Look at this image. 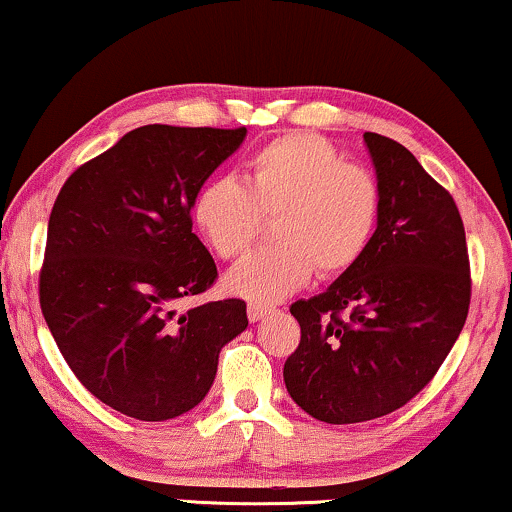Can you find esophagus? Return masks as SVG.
Returning a JSON list of instances; mask_svg holds the SVG:
<instances>
[{"label": "esophagus", "instance_id": "34e87169", "mask_svg": "<svg viewBox=\"0 0 512 512\" xmlns=\"http://www.w3.org/2000/svg\"><path fill=\"white\" fill-rule=\"evenodd\" d=\"M270 308L268 306H261V304H249V308H246V315H249L251 323H256V320H261L263 315H268Z\"/></svg>", "mask_w": 512, "mask_h": 512}]
</instances>
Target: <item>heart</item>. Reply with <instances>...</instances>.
I'll list each match as a JSON object with an SVG mask.
<instances>
[{"instance_id":"1","label":"heart","mask_w":512,"mask_h":512,"mask_svg":"<svg viewBox=\"0 0 512 512\" xmlns=\"http://www.w3.org/2000/svg\"><path fill=\"white\" fill-rule=\"evenodd\" d=\"M382 216V185L325 137L289 132L246 163L244 185L213 178L197 189L192 220L211 251L235 261L273 220L275 246L246 256L225 277L227 292L273 304L320 277L349 273L370 249Z\"/></svg>"}]
</instances>
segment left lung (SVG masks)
Instances as JSON below:
<instances>
[{
	"label": "left lung",
	"mask_w": 512,
	"mask_h": 512,
	"mask_svg": "<svg viewBox=\"0 0 512 512\" xmlns=\"http://www.w3.org/2000/svg\"><path fill=\"white\" fill-rule=\"evenodd\" d=\"M382 216L361 261L289 311L301 342L285 363L289 396L315 420L351 425L418 396L470 311L465 227L449 189L403 144L365 132Z\"/></svg>",
	"instance_id": "left-lung-1"
}]
</instances>
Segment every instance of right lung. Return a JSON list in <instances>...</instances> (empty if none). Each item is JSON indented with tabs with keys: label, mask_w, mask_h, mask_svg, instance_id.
<instances>
[{
	"label": "right lung",
	"mask_w": 512,
	"mask_h": 512,
	"mask_svg": "<svg viewBox=\"0 0 512 512\" xmlns=\"http://www.w3.org/2000/svg\"><path fill=\"white\" fill-rule=\"evenodd\" d=\"M246 128L142 125L73 170L54 201L40 308L82 387L128 418H178L216 380L218 353L246 330L242 299H180L218 280L192 232L197 189Z\"/></svg>",
	"instance_id": "obj_1"
}]
</instances>
